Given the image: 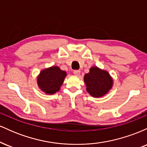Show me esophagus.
<instances>
[{
    "mask_svg": "<svg viewBox=\"0 0 147 147\" xmlns=\"http://www.w3.org/2000/svg\"><path fill=\"white\" fill-rule=\"evenodd\" d=\"M73 73H74V75H75V76H79V75H80V71H79V70H74Z\"/></svg>",
    "mask_w": 147,
    "mask_h": 147,
    "instance_id": "34e87169",
    "label": "esophagus"
}]
</instances>
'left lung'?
<instances>
[{"label": "left lung", "instance_id": "8db88e82", "mask_svg": "<svg viewBox=\"0 0 147 147\" xmlns=\"http://www.w3.org/2000/svg\"><path fill=\"white\" fill-rule=\"evenodd\" d=\"M86 90L92 97H101L109 92L113 85V80L106 70L98 67H91L84 77Z\"/></svg>", "mask_w": 147, "mask_h": 147}]
</instances>
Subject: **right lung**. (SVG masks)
Listing matches in <instances>:
<instances>
[{"label":"right lung","instance_id":"add662e5","mask_svg":"<svg viewBox=\"0 0 147 147\" xmlns=\"http://www.w3.org/2000/svg\"><path fill=\"white\" fill-rule=\"evenodd\" d=\"M66 75V72L53 65L40 72L37 77V84L43 92L52 95L60 90Z\"/></svg>","mask_w":147,"mask_h":147}]
</instances>
